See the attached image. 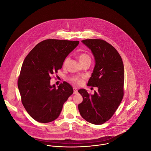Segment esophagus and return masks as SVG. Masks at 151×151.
<instances>
[{
	"label": "esophagus",
	"mask_w": 151,
	"mask_h": 151,
	"mask_svg": "<svg viewBox=\"0 0 151 151\" xmlns=\"http://www.w3.org/2000/svg\"><path fill=\"white\" fill-rule=\"evenodd\" d=\"M73 90H74V94H77L78 93V90H77V88L74 87V88H73Z\"/></svg>",
	"instance_id": "1"
}]
</instances>
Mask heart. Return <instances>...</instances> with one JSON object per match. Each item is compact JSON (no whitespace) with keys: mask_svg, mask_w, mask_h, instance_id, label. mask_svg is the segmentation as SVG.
I'll return each instance as SVG.
<instances>
[{"mask_svg":"<svg viewBox=\"0 0 151 151\" xmlns=\"http://www.w3.org/2000/svg\"><path fill=\"white\" fill-rule=\"evenodd\" d=\"M69 57H67L65 58L64 62H63V65L65 66L67 65V64L68 63V61H69ZM78 59L80 61V63L81 64H83L87 62H90L91 63V57L89 54H87V53H81L78 55ZM71 81L77 85H81L83 83V78L82 77H73L71 78Z\"/></svg>","mask_w":151,"mask_h":151,"instance_id":"heart-1","label":"heart"}]
</instances>
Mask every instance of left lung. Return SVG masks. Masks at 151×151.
Wrapping results in <instances>:
<instances>
[{"label": "left lung", "mask_w": 151, "mask_h": 151, "mask_svg": "<svg viewBox=\"0 0 151 151\" xmlns=\"http://www.w3.org/2000/svg\"><path fill=\"white\" fill-rule=\"evenodd\" d=\"M91 51L95 66L87 86L97 87L98 91L89 94L85 89L78 91L83 98L78 104L81 116L87 121L101 125L114 115L124 96V67L116 50L101 39L81 41Z\"/></svg>", "instance_id": "1"}]
</instances>
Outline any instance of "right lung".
Returning a JSON list of instances; mask_svg holds the SVG:
<instances>
[{"instance_id":"add662e5","label":"right lung","mask_w":151,"mask_h":151,"mask_svg":"<svg viewBox=\"0 0 151 151\" xmlns=\"http://www.w3.org/2000/svg\"><path fill=\"white\" fill-rule=\"evenodd\" d=\"M78 41L47 39L38 43L26 57L18 78L22 102L36 121L47 123L57 119L64 103L73 93L67 82L56 88L51 76L61 69L66 57Z\"/></svg>"}]
</instances>
